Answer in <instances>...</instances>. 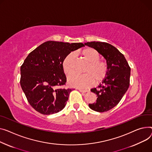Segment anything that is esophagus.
Returning <instances> with one entry per match:
<instances>
[{"instance_id":"obj_1","label":"esophagus","mask_w":152,"mask_h":152,"mask_svg":"<svg viewBox=\"0 0 152 152\" xmlns=\"http://www.w3.org/2000/svg\"><path fill=\"white\" fill-rule=\"evenodd\" d=\"M79 92H83V93H86V92H88V90H84V89H80V88H79Z\"/></svg>"}]
</instances>
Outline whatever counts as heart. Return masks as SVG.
I'll return each instance as SVG.
<instances>
[{"label": "heart", "instance_id": "heart-1", "mask_svg": "<svg viewBox=\"0 0 152 152\" xmlns=\"http://www.w3.org/2000/svg\"><path fill=\"white\" fill-rule=\"evenodd\" d=\"M82 56L87 64L83 68V75H74L69 77L68 84L73 87L86 88L92 85L94 80L96 83L102 82L108 73L106 62L100 60V54L92 48H87L82 51ZM76 54L70 53L64 58L62 65L65 73L68 75L73 74L75 71Z\"/></svg>", "mask_w": 152, "mask_h": 152}]
</instances>
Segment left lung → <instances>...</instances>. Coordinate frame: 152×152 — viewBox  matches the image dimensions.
<instances>
[{"instance_id": "8db88e82", "label": "left lung", "mask_w": 152, "mask_h": 152, "mask_svg": "<svg viewBox=\"0 0 152 152\" xmlns=\"http://www.w3.org/2000/svg\"><path fill=\"white\" fill-rule=\"evenodd\" d=\"M95 49L106 60L108 73L98 87L91 89L96 94V102L89 107L99 113L106 112L118 104L129 86L131 68L119 50L107 43L92 42L84 43Z\"/></svg>"}]
</instances>
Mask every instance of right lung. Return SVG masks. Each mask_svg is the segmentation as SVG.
Here are the masks:
<instances>
[{"label": "right lung", "instance_id": "obj_1", "mask_svg": "<svg viewBox=\"0 0 152 152\" xmlns=\"http://www.w3.org/2000/svg\"><path fill=\"white\" fill-rule=\"evenodd\" d=\"M82 43L48 41L30 53L21 66L20 84L28 102L44 115L58 113L65 106L72 88H64L66 77L62 62Z\"/></svg>", "mask_w": 152, "mask_h": 152}]
</instances>
